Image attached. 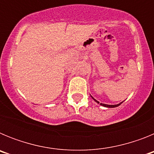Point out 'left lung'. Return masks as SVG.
<instances>
[{
  "mask_svg": "<svg viewBox=\"0 0 154 154\" xmlns=\"http://www.w3.org/2000/svg\"><path fill=\"white\" fill-rule=\"evenodd\" d=\"M91 97H92V99H93L94 100H95V101L96 102V103H99V102L97 101L96 99H94V98L92 97V96H91ZM122 103H123V102H122V103H119V104H116V105H107V104H104V103H100V105H101V106H104V107H107V108H114V107L119 106V105H121V104H122Z\"/></svg>",
  "mask_w": 154,
  "mask_h": 154,
  "instance_id": "obj_1",
  "label": "left lung"
}]
</instances>
